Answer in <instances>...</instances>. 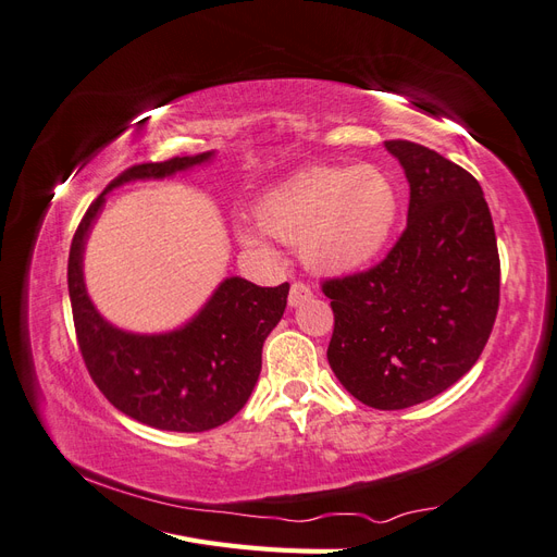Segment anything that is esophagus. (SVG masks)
Segmentation results:
<instances>
[{
	"mask_svg": "<svg viewBox=\"0 0 557 557\" xmlns=\"http://www.w3.org/2000/svg\"><path fill=\"white\" fill-rule=\"evenodd\" d=\"M311 295H313V290H311V285H309V283H305V281H295V283L290 285L288 305H290V307H299V305H305L307 299H311Z\"/></svg>",
	"mask_w": 557,
	"mask_h": 557,
	"instance_id": "34e87169",
	"label": "esophagus"
}]
</instances>
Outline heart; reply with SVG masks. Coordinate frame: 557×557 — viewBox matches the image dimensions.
Returning a JSON list of instances; mask_svg holds the SVG:
<instances>
[{"label": "heart", "instance_id": "b5f03b06", "mask_svg": "<svg viewBox=\"0 0 557 557\" xmlns=\"http://www.w3.org/2000/svg\"><path fill=\"white\" fill-rule=\"evenodd\" d=\"M258 225L239 223L244 246L272 252L267 234L301 246V258L320 274H352L372 264L397 225L395 183L374 164H318L262 195Z\"/></svg>", "mask_w": 557, "mask_h": 557}]
</instances>
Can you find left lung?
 I'll return each mask as SVG.
<instances>
[{"label": "left lung", "instance_id": "1", "mask_svg": "<svg viewBox=\"0 0 557 557\" xmlns=\"http://www.w3.org/2000/svg\"><path fill=\"white\" fill-rule=\"evenodd\" d=\"M409 181V215L367 272L323 281L334 376L367 407L397 411L476 364L499 307V252L479 181L413 141H385Z\"/></svg>", "mask_w": 557, "mask_h": 557}]
</instances>
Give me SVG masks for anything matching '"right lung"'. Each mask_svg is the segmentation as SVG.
<instances>
[{
	"label": "right lung",
	"instance_id": "1",
	"mask_svg": "<svg viewBox=\"0 0 557 557\" xmlns=\"http://www.w3.org/2000/svg\"><path fill=\"white\" fill-rule=\"evenodd\" d=\"M213 153L134 164L88 207L70 248V299L83 362L117 411L170 432L227 423L248 401L262 369V344L288 305V283L260 288L225 278L190 323L164 334H132L97 313L83 283V248L109 190L137 178H164Z\"/></svg>",
	"mask_w": 557,
	"mask_h": 557
}]
</instances>
